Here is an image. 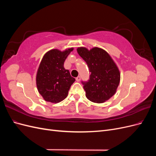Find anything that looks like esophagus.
Wrapping results in <instances>:
<instances>
[{
  "label": "esophagus",
  "instance_id": "esophagus-1",
  "mask_svg": "<svg viewBox=\"0 0 156 156\" xmlns=\"http://www.w3.org/2000/svg\"><path fill=\"white\" fill-rule=\"evenodd\" d=\"M80 80H81V77H80V76H78L77 77H76V81H77V82L80 81Z\"/></svg>",
  "mask_w": 156,
  "mask_h": 156
}]
</instances>
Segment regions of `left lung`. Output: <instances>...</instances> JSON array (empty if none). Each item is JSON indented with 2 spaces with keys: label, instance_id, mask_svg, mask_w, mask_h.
<instances>
[{
  "label": "left lung",
  "instance_id": "left-lung-1",
  "mask_svg": "<svg viewBox=\"0 0 156 156\" xmlns=\"http://www.w3.org/2000/svg\"><path fill=\"white\" fill-rule=\"evenodd\" d=\"M78 54L85 61L90 73L89 79L83 81L86 96L90 101L101 103L116 92L120 79L116 65L105 51L98 48L88 50L79 48Z\"/></svg>",
  "mask_w": 156,
  "mask_h": 156
}]
</instances>
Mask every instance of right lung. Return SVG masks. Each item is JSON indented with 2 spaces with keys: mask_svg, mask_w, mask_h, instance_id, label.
Masks as SVG:
<instances>
[{
  "mask_svg": "<svg viewBox=\"0 0 156 156\" xmlns=\"http://www.w3.org/2000/svg\"><path fill=\"white\" fill-rule=\"evenodd\" d=\"M73 48L60 51L53 49L44 56L36 75L39 93L47 101L58 103L67 97L69 90L75 82L64 63Z\"/></svg>",
  "mask_w": 156,
  "mask_h": 156,
  "instance_id": "add662e5",
  "label": "right lung"
}]
</instances>
